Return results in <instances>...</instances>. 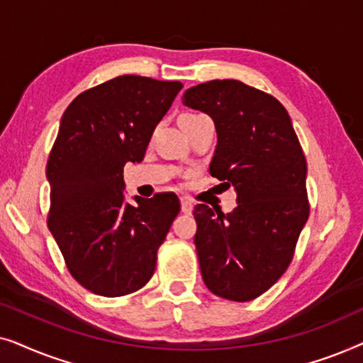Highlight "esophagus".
<instances>
[{"label": "esophagus", "instance_id": "34e87169", "mask_svg": "<svg viewBox=\"0 0 363 363\" xmlns=\"http://www.w3.org/2000/svg\"><path fill=\"white\" fill-rule=\"evenodd\" d=\"M180 203H182V211L185 213V215H190L191 210H193V203L188 200V198H185V196L182 198Z\"/></svg>", "mask_w": 363, "mask_h": 363}]
</instances>
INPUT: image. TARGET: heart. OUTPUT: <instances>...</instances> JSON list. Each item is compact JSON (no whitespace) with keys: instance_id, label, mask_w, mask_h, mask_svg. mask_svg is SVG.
<instances>
[{"instance_id":"obj_1","label":"heart","mask_w":363,"mask_h":363,"mask_svg":"<svg viewBox=\"0 0 363 363\" xmlns=\"http://www.w3.org/2000/svg\"><path fill=\"white\" fill-rule=\"evenodd\" d=\"M191 116H195V113H183V116H182L180 118H185V117H191Z\"/></svg>"}]
</instances>
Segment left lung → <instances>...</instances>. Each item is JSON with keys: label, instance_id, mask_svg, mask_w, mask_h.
Returning a JSON list of instances; mask_svg holds the SVG:
<instances>
[{"label": "left lung", "instance_id": "8db88e82", "mask_svg": "<svg viewBox=\"0 0 363 363\" xmlns=\"http://www.w3.org/2000/svg\"><path fill=\"white\" fill-rule=\"evenodd\" d=\"M183 106L213 118L211 177L236 188L231 213L195 206L203 281L235 302L256 299L289 267L309 218L307 162L291 117L271 94L223 79L186 89Z\"/></svg>", "mask_w": 363, "mask_h": 363}]
</instances>
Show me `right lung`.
Here are the masks:
<instances>
[{"mask_svg": "<svg viewBox=\"0 0 363 363\" xmlns=\"http://www.w3.org/2000/svg\"><path fill=\"white\" fill-rule=\"evenodd\" d=\"M178 81L118 76L69 104L48 158V226L71 276L94 294L121 297L150 281L157 251L180 213L175 193L123 200V167L143 160Z\"/></svg>", "mask_w": 363, "mask_h": 363, "instance_id": "obj_1", "label": "right lung"}]
</instances>
